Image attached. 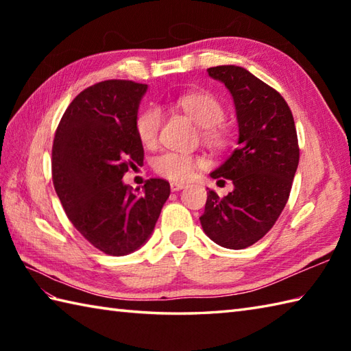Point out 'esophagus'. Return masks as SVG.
I'll return each mask as SVG.
<instances>
[{"instance_id": "34e87169", "label": "esophagus", "mask_w": 351, "mask_h": 351, "mask_svg": "<svg viewBox=\"0 0 351 351\" xmlns=\"http://www.w3.org/2000/svg\"><path fill=\"white\" fill-rule=\"evenodd\" d=\"M170 189H171V191H180V190L185 189V184H182V182H170Z\"/></svg>"}]
</instances>
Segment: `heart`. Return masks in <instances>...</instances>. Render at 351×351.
<instances>
[{
  "instance_id": "obj_1",
  "label": "heart",
  "mask_w": 351,
  "mask_h": 351,
  "mask_svg": "<svg viewBox=\"0 0 351 351\" xmlns=\"http://www.w3.org/2000/svg\"><path fill=\"white\" fill-rule=\"evenodd\" d=\"M185 114L202 126V138L213 147H225L229 141V132L223 121L226 110L223 104L210 93H187L178 99ZM162 122L160 108L149 107L137 117L136 131L138 140L151 147L158 140ZM204 166V160L197 155L182 152H164L152 161V169L156 175L171 181H187L196 169Z\"/></svg>"
}]
</instances>
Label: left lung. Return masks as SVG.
<instances>
[{
	"label": "left lung",
	"mask_w": 351,
	"mask_h": 351,
	"mask_svg": "<svg viewBox=\"0 0 351 351\" xmlns=\"http://www.w3.org/2000/svg\"><path fill=\"white\" fill-rule=\"evenodd\" d=\"M210 77L234 98L238 147L211 178H226L234 191L219 197L208 191L200 217L205 234L221 247L240 250L270 230L285 208L300 149L294 117L279 92L240 66H215Z\"/></svg>",
	"instance_id": "left-lung-1"
}]
</instances>
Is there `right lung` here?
Instances as JSON below:
<instances>
[{"label": "right lung", "instance_id": "add662e5", "mask_svg": "<svg viewBox=\"0 0 351 351\" xmlns=\"http://www.w3.org/2000/svg\"><path fill=\"white\" fill-rule=\"evenodd\" d=\"M146 84L108 80L87 87L64 111L52 145V182L68 219L93 247L123 256L151 237L170 195L151 178L143 193L122 178L143 164L136 122Z\"/></svg>", "mask_w": 351, "mask_h": 351}]
</instances>
